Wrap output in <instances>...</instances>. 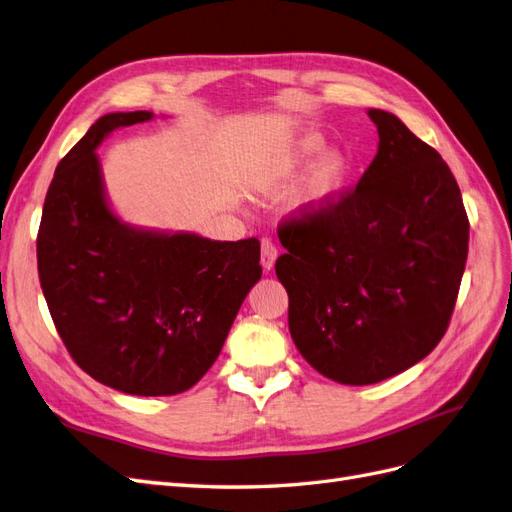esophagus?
<instances>
[{
	"instance_id": "obj_1",
	"label": "esophagus",
	"mask_w": 512,
	"mask_h": 512,
	"mask_svg": "<svg viewBox=\"0 0 512 512\" xmlns=\"http://www.w3.org/2000/svg\"><path fill=\"white\" fill-rule=\"evenodd\" d=\"M279 257V251H276V246L270 238L261 240V268L266 272H270L274 268V261Z\"/></svg>"
}]
</instances>
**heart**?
Wrapping results in <instances>:
<instances>
[{
    "mask_svg": "<svg viewBox=\"0 0 512 512\" xmlns=\"http://www.w3.org/2000/svg\"><path fill=\"white\" fill-rule=\"evenodd\" d=\"M309 165L311 169L294 201V214L300 218L328 212L352 173L349 158L339 148H326V139L317 130H306L291 143L279 165V175H294Z\"/></svg>",
    "mask_w": 512,
    "mask_h": 512,
    "instance_id": "1",
    "label": "heart"
}]
</instances>
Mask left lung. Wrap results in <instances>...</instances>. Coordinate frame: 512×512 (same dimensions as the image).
Instances as JSON below:
<instances>
[{"mask_svg":"<svg viewBox=\"0 0 512 512\" xmlns=\"http://www.w3.org/2000/svg\"><path fill=\"white\" fill-rule=\"evenodd\" d=\"M377 154L315 218L285 223L276 276L289 332L315 371L377 384L433 352L455 309L470 223L457 180L397 115L369 109Z\"/></svg>","mask_w":512,"mask_h":512,"instance_id":"obj_1","label":"left lung"}]
</instances>
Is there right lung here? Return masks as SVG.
<instances>
[{"instance_id": "right-lung-1", "label": "right lung", "mask_w": 512, "mask_h": 512, "mask_svg": "<svg viewBox=\"0 0 512 512\" xmlns=\"http://www.w3.org/2000/svg\"><path fill=\"white\" fill-rule=\"evenodd\" d=\"M152 111L107 113L55 169L38 231V276L60 337L96 382L137 397L195 386L261 279L259 240L130 225L113 212L98 145Z\"/></svg>"}]
</instances>
